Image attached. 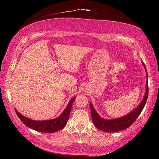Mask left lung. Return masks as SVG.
<instances>
[{"instance_id": "8db88e82", "label": "left lung", "mask_w": 159, "mask_h": 159, "mask_svg": "<svg viewBox=\"0 0 159 159\" xmlns=\"http://www.w3.org/2000/svg\"><path fill=\"white\" fill-rule=\"evenodd\" d=\"M144 67L146 74V91L143 101L139 104V105L135 107L132 111L129 113L128 115H124L119 118L114 119H104L100 116L95 111L92 104L90 103L91 114L92 117L93 124L98 129L102 130L105 132H117L129 128L131 125L135 121L138 116L143 111V108L146 104L147 98L148 97V73L145 64L143 62Z\"/></svg>"}]
</instances>
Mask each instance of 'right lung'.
<instances>
[{"mask_svg": "<svg viewBox=\"0 0 159 159\" xmlns=\"http://www.w3.org/2000/svg\"><path fill=\"white\" fill-rule=\"evenodd\" d=\"M76 97H73L67 105L65 110L57 118L47 120H34L28 119L21 115L15 109L16 115L24 124L32 129L43 133H54L64 128L68 122L70 117V113L73 103Z\"/></svg>", "mask_w": 159, "mask_h": 159, "instance_id": "1", "label": "right lung"}]
</instances>
